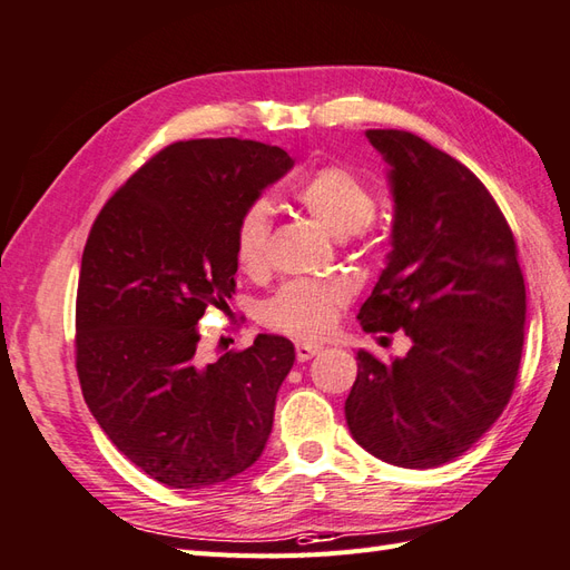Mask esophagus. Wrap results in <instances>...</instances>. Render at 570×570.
Segmentation results:
<instances>
[{"mask_svg":"<svg viewBox=\"0 0 570 570\" xmlns=\"http://www.w3.org/2000/svg\"><path fill=\"white\" fill-rule=\"evenodd\" d=\"M321 345H315V342H298L296 345V360L298 362H308V360H313L315 354H321Z\"/></svg>","mask_w":570,"mask_h":570,"instance_id":"34e87169","label":"esophagus"}]
</instances>
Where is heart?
Wrapping results in <instances>:
<instances>
[{
    "mask_svg": "<svg viewBox=\"0 0 570 570\" xmlns=\"http://www.w3.org/2000/svg\"><path fill=\"white\" fill-rule=\"evenodd\" d=\"M294 202L335 237L362 233L376 214L372 187L347 165H323L298 181ZM235 259L245 272H262L269 255V210L247 206L235 225ZM350 291L340 282L291 279L262 306V321L291 337H321L335 325Z\"/></svg>",
    "mask_w": 570,
    "mask_h": 570,
    "instance_id": "b5f03b06",
    "label": "heart"
}]
</instances>
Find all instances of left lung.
<instances>
[{"label":"left lung","mask_w":570,"mask_h":570,"mask_svg":"<svg viewBox=\"0 0 570 570\" xmlns=\"http://www.w3.org/2000/svg\"><path fill=\"white\" fill-rule=\"evenodd\" d=\"M391 165L393 249L360 308L366 333H403L405 356L356 354L350 432L393 466L461 456L502 415L524 345L518 245L495 198L452 155L407 130H366Z\"/></svg>","instance_id":"left-lung-1"}]
</instances>
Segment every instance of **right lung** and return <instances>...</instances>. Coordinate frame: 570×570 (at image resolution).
<instances>
[{
	"instance_id": "add662e5",
	"label": "right lung",
	"mask_w": 570,
	"mask_h": 570,
	"mask_svg": "<svg viewBox=\"0 0 570 570\" xmlns=\"http://www.w3.org/2000/svg\"><path fill=\"white\" fill-rule=\"evenodd\" d=\"M294 167L276 145L179 140L104 204L77 284L82 395L126 459L169 488L243 473L269 440L294 345L257 335L206 362L196 323L235 294V225Z\"/></svg>"
}]
</instances>
